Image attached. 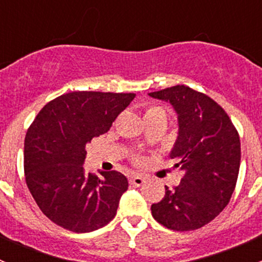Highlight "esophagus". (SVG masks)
<instances>
[{"label": "esophagus", "instance_id": "esophagus-1", "mask_svg": "<svg viewBox=\"0 0 262 262\" xmlns=\"http://www.w3.org/2000/svg\"><path fill=\"white\" fill-rule=\"evenodd\" d=\"M129 182H130L132 185H134V186H142V185L146 182V179L141 175H133L129 179Z\"/></svg>", "mask_w": 262, "mask_h": 262}]
</instances>
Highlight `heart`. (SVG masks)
<instances>
[{
  "label": "heart",
  "mask_w": 262,
  "mask_h": 262,
  "mask_svg": "<svg viewBox=\"0 0 262 262\" xmlns=\"http://www.w3.org/2000/svg\"><path fill=\"white\" fill-rule=\"evenodd\" d=\"M156 112H165V110H163L161 106H153V107H150V109H148V112L146 113V114H148V113H156Z\"/></svg>",
  "instance_id": "obj_1"
}]
</instances>
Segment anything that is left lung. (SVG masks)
Here are the masks:
<instances>
[{"mask_svg": "<svg viewBox=\"0 0 262 262\" xmlns=\"http://www.w3.org/2000/svg\"><path fill=\"white\" fill-rule=\"evenodd\" d=\"M178 113L179 136L170 158L185 171L179 186H166L152 204V215L166 228L194 231L212 222L231 200L241 163L237 129L221 105L199 91L178 84L150 92Z\"/></svg>", "mask_w": 262, "mask_h": 262, "instance_id": "obj_1", "label": "left lung"}]
</instances>
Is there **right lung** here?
I'll return each instance as SVG.
<instances>
[{"instance_id":"obj_1","label":"right lung","mask_w":262,"mask_h":262,"mask_svg":"<svg viewBox=\"0 0 262 262\" xmlns=\"http://www.w3.org/2000/svg\"><path fill=\"white\" fill-rule=\"evenodd\" d=\"M136 94L75 91L48 102L28 129L25 180L40 210L76 233L96 231L115 216L128 180L118 171L102 178L83 168L86 144L106 133Z\"/></svg>"}]
</instances>
